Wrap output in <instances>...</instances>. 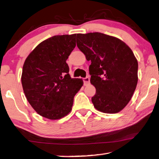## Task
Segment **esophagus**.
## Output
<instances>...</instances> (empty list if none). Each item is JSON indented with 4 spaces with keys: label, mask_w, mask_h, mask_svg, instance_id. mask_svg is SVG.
<instances>
[{
    "label": "esophagus",
    "mask_w": 159,
    "mask_h": 159,
    "mask_svg": "<svg viewBox=\"0 0 159 159\" xmlns=\"http://www.w3.org/2000/svg\"><path fill=\"white\" fill-rule=\"evenodd\" d=\"M83 83H84V85H87L90 83V78L87 76L83 79Z\"/></svg>",
    "instance_id": "obj_1"
}]
</instances>
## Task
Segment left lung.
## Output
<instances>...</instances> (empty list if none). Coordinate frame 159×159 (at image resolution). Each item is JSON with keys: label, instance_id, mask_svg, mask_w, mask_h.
<instances>
[{"label": "left lung", "instance_id": "8db88e82", "mask_svg": "<svg viewBox=\"0 0 159 159\" xmlns=\"http://www.w3.org/2000/svg\"><path fill=\"white\" fill-rule=\"evenodd\" d=\"M79 50L91 61L90 83L96 88L94 107L107 114L121 111L130 102L138 84V60L121 40L95 32L78 34Z\"/></svg>", "mask_w": 159, "mask_h": 159}]
</instances>
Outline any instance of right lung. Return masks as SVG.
I'll return each instance as SVG.
<instances>
[{
	"label": "right lung",
	"instance_id": "right-lung-1",
	"mask_svg": "<svg viewBox=\"0 0 159 159\" xmlns=\"http://www.w3.org/2000/svg\"><path fill=\"white\" fill-rule=\"evenodd\" d=\"M76 36H54L35 48L23 65L21 84L29 104L39 115L60 119L71 111L82 79H71L66 61L76 47Z\"/></svg>",
	"mask_w": 159,
	"mask_h": 159
}]
</instances>
